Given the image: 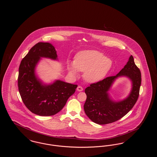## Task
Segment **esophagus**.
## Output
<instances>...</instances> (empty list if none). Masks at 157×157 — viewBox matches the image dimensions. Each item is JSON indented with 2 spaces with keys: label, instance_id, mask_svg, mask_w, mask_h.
<instances>
[{
  "label": "esophagus",
  "instance_id": "esophagus-1",
  "mask_svg": "<svg viewBox=\"0 0 157 157\" xmlns=\"http://www.w3.org/2000/svg\"><path fill=\"white\" fill-rule=\"evenodd\" d=\"M76 90H77L78 91H79V92H81V91H82L83 89V88H82V86H78L77 87Z\"/></svg>",
  "mask_w": 157,
  "mask_h": 157
}]
</instances>
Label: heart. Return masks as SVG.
<instances>
[{
  "instance_id": "heart-1",
  "label": "heart",
  "mask_w": 157,
  "mask_h": 157,
  "mask_svg": "<svg viewBox=\"0 0 157 157\" xmlns=\"http://www.w3.org/2000/svg\"><path fill=\"white\" fill-rule=\"evenodd\" d=\"M112 60L103 53L95 50L83 51L78 53L74 62L68 65L69 72L74 76L78 71L85 72V79L90 82L102 80L112 67Z\"/></svg>"
}]
</instances>
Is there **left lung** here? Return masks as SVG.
<instances>
[{
	"label": "left lung",
	"mask_w": 157,
	"mask_h": 157,
	"mask_svg": "<svg viewBox=\"0 0 157 157\" xmlns=\"http://www.w3.org/2000/svg\"><path fill=\"white\" fill-rule=\"evenodd\" d=\"M120 76H127L132 81V90L127 98L119 102L113 101L107 93L114 80ZM141 74L135 64L131 55L124 68L115 76H109L87 87L85 92L86 100L83 106L88 118L94 122L104 125L122 118L134 106L139 97Z\"/></svg>",
	"instance_id": "obj_1"
}]
</instances>
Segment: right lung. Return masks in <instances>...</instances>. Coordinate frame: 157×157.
<instances>
[{
	"label": "right lung",
	"instance_id": "right-lung-1",
	"mask_svg": "<svg viewBox=\"0 0 157 157\" xmlns=\"http://www.w3.org/2000/svg\"><path fill=\"white\" fill-rule=\"evenodd\" d=\"M57 56L52 44L39 42L23 58L19 67V94L27 108L37 115L52 116L59 112L78 86L60 80L46 85L36 76L35 68L40 58L56 60Z\"/></svg>",
	"mask_w": 157,
	"mask_h": 157
}]
</instances>
